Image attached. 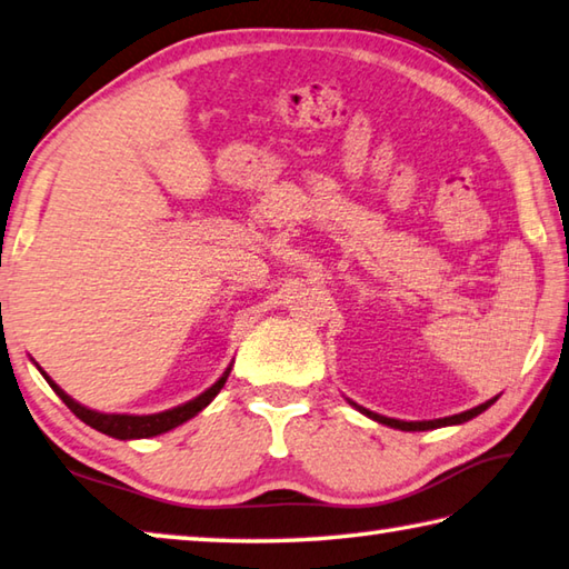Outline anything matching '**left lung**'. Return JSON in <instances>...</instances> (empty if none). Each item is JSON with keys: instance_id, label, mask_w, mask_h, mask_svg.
I'll return each instance as SVG.
<instances>
[{"instance_id": "left-lung-1", "label": "left lung", "mask_w": 569, "mask_h": 569, "mask_svg": "<svg viewBox=\"0 0 569 569\" xmlns=\"http://www.w3.org/2000/svg\"><path fill=\"white\" fill-rule=\"evenodd\" d=\"M495 400H498V398L482 402V406H478V408H470V410H465V412H458V416L438 418V420H396V418L378 416V412L368 410V408H360V406H356V402H350V406H356V408H358L360 412H363V416H368L370 420H378V422H383V426H388V428H398V430H408V432H410V430H432V428H446V426H460V422H468V420H472L475 416H480L482 410H488Z\"/></svg>"}]
</instances>
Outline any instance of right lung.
Masks as SVG:
<instances>
[{"instance_id":"obj_1","label":"right lung","mask_w":569,"mask_h":569,"mask_svg":"<svg viewBox=\"0 0 569 569\" xmlns=\"http://www.w3.org/2000/svg\"><path fill=\"white\" fill-rule=\"evenodd\" d=\"M39 368V366H37ZM41 370V368H39ZM231 373V366L226 368V373L216 380V383L203 390L199 398H193L189 402H183V406H177L171 410H163V412H153V416H123V412H97L91 408H84L81 402H77L74 398H69L64 390H61L54 380H51L44 370H41V376L47 378V383L51 386V390L57 392V396L64 400V406L74 412L79 420H84L87 426H91L99 432H104L109 438H119V440H133V438H153V436H161V432H169L173 428H179L181 422L191 420L193 416H199V412L209 406V402L219 396V390L223 388L226 378Z\"/></svg>"}]
</instances>
